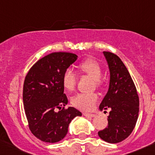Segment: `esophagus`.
<instances>
[{
    "mask_svg": "<svg viewBox=\"0 0 155 155\" xmlns=\"http://www.w3.org/2000/svg\"><path fill=\"white\" fill-rule=\"evenodd\" d=\"M83 115H85V117H91V118H93V117H95V116H96V115H95V114L87 113V112H84Z\"/></svg>",
    "mask_w": 155,
    "mask_h": 155,
    "instance_id": "esophagus-1",
    "label": "esophagus"
}]
</instances>
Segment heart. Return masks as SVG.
I'll use <instances>...</instances> for the list:
<instances>
[{"mask_svg": "<svg viewBox=\"0 0 155 155\" xmlns=\"http://www.w3.org/2000/svg\"><path fill=\"white\" fill-rule=\"evenodd\" d=\"M79 70L90 77L95 79L97 85L101 84L100 78L102 74V68L97 61L89 58L81 62L79 65ZM76 83V75L73 70L68 68L64 72L62 76V85L66 91L73 90ZM98 100L96 94H77L71 98V104L73 107L83 110H91L94 107Z\"/></svg>", "mask_w": 155, "mask_h": 155, "instance_id": "b5f03b06", "label": "heart"}]
</instances>
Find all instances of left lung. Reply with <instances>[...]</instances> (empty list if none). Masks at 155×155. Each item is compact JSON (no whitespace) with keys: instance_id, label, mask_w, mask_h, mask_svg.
<instances>
[{"instance_id":"obj_1","label":"left lung","mask_w":155,"mask_h":155,"mask_svg":"<svg viewBox=\"0 0 155 155\" xmlns=\"http://www.w3.org/2000/svg\"><path fill=\"white\" fill-rule=\"evenodd\" d=\"M110 71L107 94L100 109L110 108L108 127L98 132L104 141L118 143L127 138L134 129L139 115V96L127 69L118 56L104 51Z\"/></svg>"}]
</instances>
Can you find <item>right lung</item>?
<instances>
[{
	"mask_svg": "<svg viewBox=\"0 0 155 155\" xmlns=\"http://www.w3.org/2000/svg\"><path fill=\"white\" fill-rule=\"evenodd\" d=\"M77 59L70 52H53L37 61L27 73L23 86V104L30 130L46 143L64 138L70 121L82 113L68 103L64 93V72ZM59 109L58 112L57 110Z\"/></svg>",
	"mask_w": 155,
	"mask_h": 155,
	"instance_id": "right-lung-1",
	"label": "right lung"
}]
</instances>
